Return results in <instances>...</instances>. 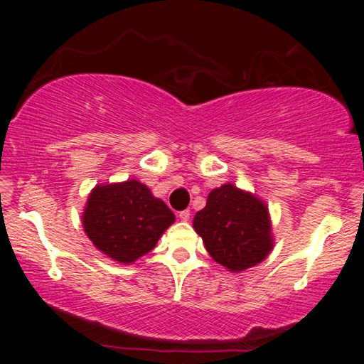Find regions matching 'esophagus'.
Returning <instances> with one entry per match:
<instances>
[{"instance_id": "obj_1", "label": "esophagus", "mask_w": 364, "mask_h": 364, "mask_svg": "<svg viewBox=\"0 0 364 364\" xmlns=\"http://www.w3.org/2000/svg\"><path fill=\"white\" fill-rule=\"evenodd\" d=\"M178 217H180V220H183V221H188L191 218V212L189 210H181L180 213H178Z\"/></svg>"}]
</instances>
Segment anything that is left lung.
<instances>
[{"label":"left lung","instance_id":"8db88e82","mask_svg":"<svg viewBox=\"0 0 364 364\" xmlns=\"http://www.w3.org/2000/svg\"><path fill=\"white\" fill-rule=\"evenodd\" d=\"M194 230L213 260L230 271L254 267L273 249L268 208L232 184L208 194L207 205L196 213Z\"/></svg>","mask_w":364,"mask_h":364}]
</instances>
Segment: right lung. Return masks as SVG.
<instances>
[{"label": "right lung", "mask_w": 364, "mask_h": 364, "mask_svg": "<svg viewBox=\"0 0 364 364\" xmlns=\"http://www.w3.org/2000/svg\"><path fill=\"white\" fill-rule=\"evenodd\" d=\"M173 221L165 202L134 180L96 186L83 213L91 242L120 263H132L151 252Z\"/></svg>", "instance_id": "1"}]
</instances>
